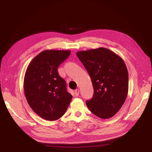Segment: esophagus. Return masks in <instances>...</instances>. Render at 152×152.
<instances>
[{
	"mask_svg": "<svg viewBox=\"0 0 152 152\" xmlns=\"http://www.w3.org/2000/svg\"><path fill=\"white\" fill-rule=\"evenodd\" d=\"M75 95L76 96H78L79 95V89H76L75 91Z\"/></svg>",
	"mask_w": 152,
	"mask_h": 152,
	"instance_id": "obj_1",
	"label": "esophagus"
}]
</instances>
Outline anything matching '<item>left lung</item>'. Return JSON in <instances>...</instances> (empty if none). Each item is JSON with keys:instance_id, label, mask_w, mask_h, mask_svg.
<instances>
[{"instance_id": "8db88e82", "label": "left lung", "mask_w": 152, "mask_h": 152, "mask_svg": "<svg viewBox=\"0 0 152 152\" xmlns=\"http://www.w3.org/2000/svg\"><path fill=\"white\" fill-rule=\"evenodd\" d=\"M77 56L91 79L94 94L86 105L103 119L111 118L121 108L129 88L128 71L123 59L104 48L82 50Z\"/></svg>"}]
</instances>
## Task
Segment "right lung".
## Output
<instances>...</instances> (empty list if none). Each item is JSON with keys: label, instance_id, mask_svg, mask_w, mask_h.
<instances>
[{"label": "right lung", "instance_id": "obj_1", "mask_svg": "<svg viewBox=\"0 0 152 152\" xmlns=\"http://www.w3.org/2000/svg\"><path fill=\"white\" fill-rule=\"evenodd\" d=\"M70 50H45L32 59L25 72L24 92L34 112L45 120H58L65 113L72 96L58 68L70 56Z\"/></svg>", "mask_w": 152, "mask_h": 152}]
</instances>
